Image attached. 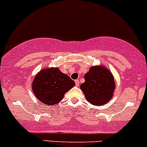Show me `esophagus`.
<instances>
[{"mask_svg": "<svg viewBox=\"0 0 147 147\" xmlns=\"http://www.w3.org/2000/svg\"><path fill=\"white\" fill-rule=\"evenodd\" d=\"M75 84H76V86H78V85H79V84H80L79 80H78V79L75 80Z\"/></svg>", "mask_w": 147, "mask_h": 147, "instance_id": "esophagus-1", "label": "esophagus"}]
</instances>
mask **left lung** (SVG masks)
Segmentation results:
<instances>
[{
  "mask_svg": "<svg viewBox=\"0 0 147 147\" xmlns=\"http://www.w3.org/2000/svg\"><path fill=\"white\" fill-rule=\"evenodd\" d=\"M81 84L86 100L94 105H102L112 98L115 90L114 78L103 66H93L84 76Z\"/></svg>",
  "mask_w": 147,
  "mask_h": 147,
  "instance_id": "left-lung-1",
  "label": "left lung"
}]
</instances>
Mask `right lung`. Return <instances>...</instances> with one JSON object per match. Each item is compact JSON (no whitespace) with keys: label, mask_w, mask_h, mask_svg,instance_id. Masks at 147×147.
<instances>
[{"label":"right lung","mask_w":147,"mask_h":147,"mask_svg":"<svg viewBox=\"0 0 147 147\" xmlns=\"http://www.w3.org/2000/svg\"><path fill=\"white\" fill-rule=\"evenodd\" d=\"M75 86L69 76L57 68L43 69L37 74L32 83L34 96L46 105H55L63 99L64 94Z\"/></svg>","instance_id":"add662e5"}]
</instances>
